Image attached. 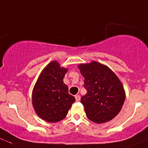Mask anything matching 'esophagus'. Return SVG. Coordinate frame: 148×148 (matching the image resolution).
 Masks as SVG:
<instances>
[{
    "instance_id": "obj_1",
    "label": "esophagus",
    "mask_w": 148,
    "mask_h": 148,
    "mask_svg": "<svg viewBox=\"0 0 148 148\" xmlns=\"http://www.w3.org/2000/svg\"><path fill=\"white\" fill-rule=\"evenodd\" d=\"M75 99H76V101H80V96L79 95H75Z\"/></svg>"
}]
</instances>
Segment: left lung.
I'll return each mask as SVG.
<instances>
[{"mask_svg": "<svg viewBox=\"0 0 148 148\" xmlns=\"http://www.w3.org/2000/svg\"><path fill=\"white\" fill-rule=\"evenodd\" d=\"M87 93L81 97L86 116L101 124L114 119L125 101V91L116 74L106 65L92 61L78 65Z\"/></svg>", "mask_w": 148, "mask_h": 148, "instance_id": "left-lung-1", "label": "left lung"}]
</instances>
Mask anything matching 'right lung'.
<instances>
[{"label": "right lung", "mask_w": 148, "mask_h": 148, "mask_svg": "<svg viewBox=\"0 0 148 148\" xmlns=\"http://www.w3.org/2000/svg\"><path fill=\"white\" fill-rule=\"evenodd\" d=\"M68 69L58 62H51L43 69L33 90L32 103L37 115L47 122L65 119L75 101L63 82Z\"/></svg>", "instance_id": "right-lung-1"}]
</instances>
